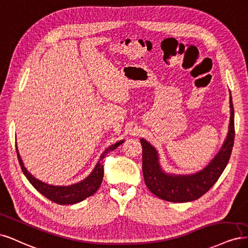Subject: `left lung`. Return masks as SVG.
I'll use <instances>...</instances> for the list:
<instances>
[{
    "label": "left lung",
    "mask_w": 248,
    "mask_h": 248,
    "mask_svg": "<svg viewBox=\"0 0 248 248\" xmlns=\"http://www.w3.org/2000/svg\"><path fill=\"white\" fill-rule=\"evenodd\" d=\"M231 116L225 142L211 162L202 170L191 174L167 173L159 164L158 153L145 139L141 138L142 171L145 185L157 198L174 203L190 202L202 197L217 181L226 169L234 145V108L230 93Z\"/></svg>",
    "instance_id": "obj_1"
}]
</instances>
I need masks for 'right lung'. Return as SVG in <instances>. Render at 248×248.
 <instances>
[{"instance_id": "right-lung-1", "label": "right lung", "mask_w": 248, "mask_h": 248, "mask_svg": "<svg viewBox=\"0 0 248 248\" xmlns=\"http://www.w3.org/2000/svg\"><path fill=\"white\" fill-rule=\"evenodd\" d=\"M124 140H121L116 142L115 144H112L104 150V153L101 155L100 159L97 165L94 166L92 173L85 179L79 181L77 183L71 186H51L48 183H45L41 180L34 177L23 165L20 155L18 153V148L16 145V154L19 161V165L21 170L25 174V176L28 178L30 183L33 186L40 194H42L45 198L50 201L60 204V205H72L83 201L86 198L93 196L101 186L103 176H104V167H103V159L106 156L110 151L114 150L119 145L123 144Z\"/></svg>"}]
</instances>
